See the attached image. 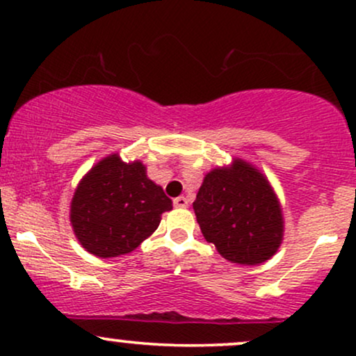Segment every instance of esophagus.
I'll use <instances>...</instances> for the list:
<instances>
[{
    "label": "esophagus",
    "mask_w": 356,
    "mask_h": 356,
    "mask_svg": "<svg viewBox=\"0 0 356 356\" xmlns=\"http://www.w3.org/2000/svg\"><path fill=\"white\" fill-rule=\"evenodd\" d=\"M174 206L175 207H187L189 206V201H187V197H184V195H179V197L174 199Z\"/></svg>",
    "instance_id": "34e87169"
}]
</instances>
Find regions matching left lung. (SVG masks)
<instances>
[{
	"label": "left lung",
	"mask_w": 356,
	"mask_h": 356,
	"mask_svg": "<svg viewBox=\"0 0 356 356\" xmlns=\"http://www.w3.org/2000/svg\"><path fill=\"white\" fill-rule=\"evenodd\" d=\"M192 206L204 238L227 261L261 264L280 248V202L266 177L244 161L211 170Z\"/></svg>",
	"instance_id": "obj_1"
}]
</instances>
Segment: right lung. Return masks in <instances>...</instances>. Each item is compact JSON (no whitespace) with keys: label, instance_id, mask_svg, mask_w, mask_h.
I'll use <instances>...</instances> for the list:
<instances>
[{"label":"right lung","instance_id":"obj_1","mask_svg":"<svg viewBox=\"0 0 356 356\" xmlns=\"http://www.w3.org/2000/svg\"><path fill=\"white\" fill-rule=\"evenodd\" d=\"M172 201L147 177L140 162L105 157L81 179L72 199L75 236L90 254L115 257L134 251L159 227Z\"/></svg>","mask_w":356,"mask_h":356}]
</instances>
